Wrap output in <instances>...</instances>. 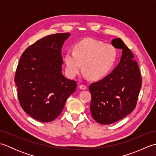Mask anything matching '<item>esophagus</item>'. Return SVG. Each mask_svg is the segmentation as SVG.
<instances>
[{"instance_id": "34e87169", "label": "esophagus", "mask_w": 156, "mask_h": 156, "mask_svg": "<svg viewBox=\"0 0 156 156\" xmlns=\"http://www.w3.org/2000/svg\"><path fill=\"white\" fill-rule=\"evenodd\" d=\"M79 88H80V89H82V90H86V89L87 88V87L86 85L81 84V85L79 86Z\"/></svg>"}]
</instances>
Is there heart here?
Here are the masks:
<instances>
[{"instance_id": "b5f03b06", "label": "heart", "mask_w": 156, "mask_h": 156, "mask_svg": "<svg viewBox=\"0 0 156 156\" xmlns=\"http://www.w3.org/2000/svg\"><path fill=\"white\" fill-rule=\"evenodd\" d=\"M117 58V51L111 44L88 38L76 44L74 51L64 55L66 70L69 77H74L82 69L87 76L97 80L103 78L111 70Z\"/></svg>"}]
</instances>
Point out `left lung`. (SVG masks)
I'll return each mask as SVG.
<instances>
[{"mask_svg":"<svg viewBox=\"0 0 156 156\" xmlns=\"http://www.w3.org/2000/svg\"><path fill=\"white\" fill-rule=\"evenodd\" d=\"M111 44L122 49L120 62L111 74L89 86L92 117L102 125L117 122L134 110L142 84L140 68L130 49L120 38Z\"/></svg>","mask_w":156,"mask_h":156,"instance_id":"obj_1","label":"left lung"}]
</instances>
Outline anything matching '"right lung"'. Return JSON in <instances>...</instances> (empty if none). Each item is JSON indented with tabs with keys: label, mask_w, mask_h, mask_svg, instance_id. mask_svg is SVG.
Returning <instances> with one entry per match:
<instances>
[{
	"label": "right lung",
	"mask_w": 156,
	"mask_h": 156,
	"mask_svg": "<svg viewBox=\"0 0 156 156\" xmlns=\"http://www.w3.org/2000/svg\"><path fill=\"white\" fill-rule=\"evenodd\" d=\"M70 34H56L29 46L19 59L15 75L20 105L40 122L55 120L67 98L76 89V81L62 73V48Z\"/></svg>",
	"instance_id": "add662e5"
}]
</instances>
